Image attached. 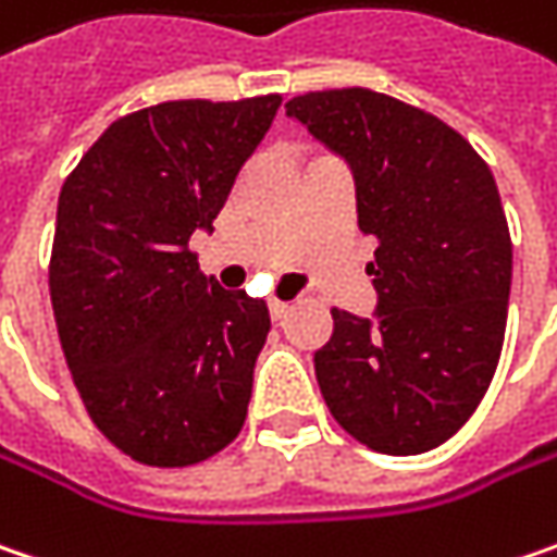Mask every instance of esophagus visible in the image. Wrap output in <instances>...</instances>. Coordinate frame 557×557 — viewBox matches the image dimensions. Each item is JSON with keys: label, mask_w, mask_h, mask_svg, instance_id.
<instances>
[{"label": "esophagus", "mask_w": 557, "mask_h": 557, "mask_svg": "<svg viewBox=\"0 0 557 557\" xmlns=\"http://www.w3.org/2000/svg\"><path fill=\"white\" fill-rule=\"evenodd\" d=\"M288 310H292V304H285V300H272V304H269V317H272L275 322L285 320V317H288Z\"/></svg>", "instance_id": "esophagus-1"}]
</instances>
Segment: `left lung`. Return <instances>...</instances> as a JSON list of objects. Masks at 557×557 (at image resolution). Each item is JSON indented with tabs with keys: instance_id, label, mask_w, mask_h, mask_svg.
<instances>
[{
	"instance_id": "left-lung-1",
	"label": "left lung",
	"mask_w": 557,
	"mask_h": 557,
	"mask_svg": "<svg viewBox=\"0 0 557 557\" xmlns=\"http://www.w3.org/2000/svg\"><path fill=\"white\" fill-rule=\"evenodd\" d=\"M288 115L350 165L375 237V313L332 310L313 354L332 417L382 455H423L470 420L495 375L511 235L488 165L455 127L367 87L317 90Z\"/></svg>"
}]
</instances>
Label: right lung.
<instances>
[{
    "instance_id": "1",
    "label": "right lung",
    "mask_w": 557,
    "mask_h": 557,
    "mask_svg": "<svg viewBox=\"0 0 557 557\" xmlns=\"http://www.w3.org/2000/svg\"><path fill=\"white\" fill-rule=\"evenodd\" d=\"M282 106L175 99L102 131L62 184L49 294L74 385L127 458L190 467L235 438L269 310L200 272L237 172Z\"/></svg>"
}]
</instances>
